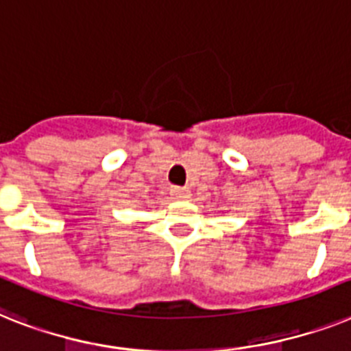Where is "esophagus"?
I'll return each mask as SVG.
<instances>
[{"label":"esophagus","instance_id":"1","mask_svg":"<svg viewBox=\"0 0 351 351\" xmlns=\"http://www.w3.org/2000/svg\"><path fill=\"white\" fill-rule=\"evenodd\" d=\"M171 196L175 200H185V198H189V189L187 187H171Z\"/></svg>","mask_w":351,"mask_h":351}]
</instances>
